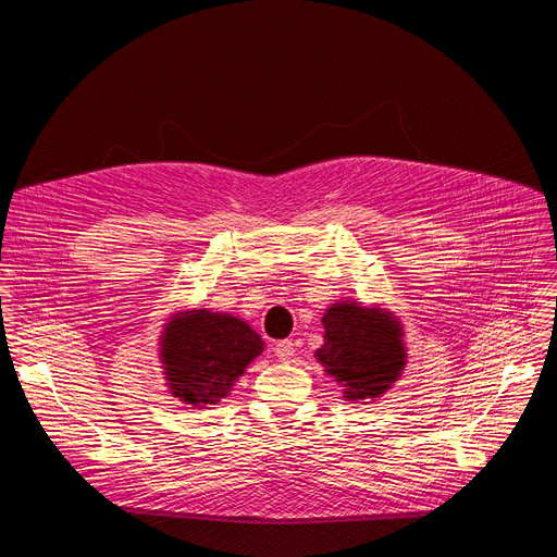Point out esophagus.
Masks as SVG:
<instances>
[{"mask_svg":"<svg viewBox=\"0 0 557 557\" xmlns=\"http://www.w3.org/2000/svg\"><path fill=\"white\" fill-rule=\"evenodd\" d=\"M294 355H296V343L294 341H280V343H275V357H277V361H290L294 359Z\"/></svg>","mask_w":557,"mask_h":557,"instance_id":"34e87169","label":"esophagus"}]
</instances>
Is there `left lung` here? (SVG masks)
I'll return each instance as SVG.
<instances>
[{
	"instance_id": "8db88e82",
	"label": "left lung",
	"mask_w": 557,
	"mask_h": 557,
	"mask_svg": "<svg viewBox=\"0 0 557 557\" xmlns=\"http://www.w3.org/2000/svg\"><path fill=\"white\" fill-rule=\"evenodd\" d=\"M318 363L341 384L347 401L363 404L386 395L406 368L401 320L384 305L336 300L323 313Z\"/></svg>"
}]
</instances>
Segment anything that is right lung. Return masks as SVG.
<instances>
[{"label": "right lung", "mask_w": 557, "mask_h": 557, "mask_svg": "<svg viewBox=\"0 0 557 557\" xmlns=\"http://www.w3.org/2000/svg\"><path fill=\"white\" fill-rule=\"evenodd\" d=\"M171 397L205 408L230 395L234 382L263 352L246 320L210 309H183L166 318L158 341Z\"/></svg>", "instance_id": "right-lung-1"}]
</instances>
